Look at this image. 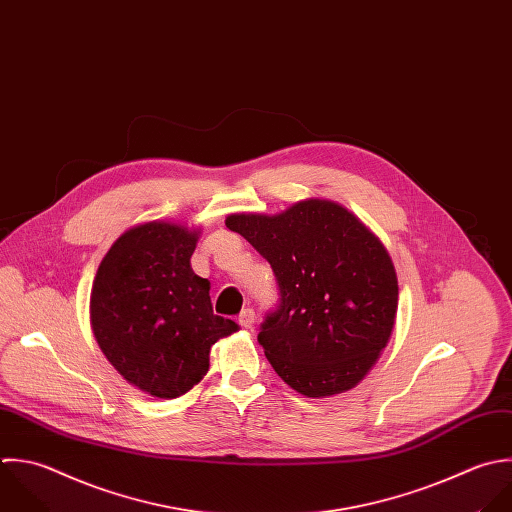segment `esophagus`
<instances>
[{"label": "esophagus", "mask_w": 512, "mask_h": 512, "mask_svg": "<svg viewBox=\"0 0 512 512\" xmlns=\"http://www.w3.org/2000/svg\"><path fill=\"white\" fill-rule=\"evenodd\" d=\"M255 321H257V317H255V311H253V309H243V311H241V315H239V325H241V327L253 329V327H255Z\"/></svg>", "instance_id": "34e87169"}]
</instances>
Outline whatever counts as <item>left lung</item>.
I'll use <instances>...</instances> for the list:
<instances>
[{"label": "left lung", "instance_id": "1", "mask_svg": "<svg viewBox=\"0 0 512 512\" xmlns=\"http://www.w3.org/2000/svg\"><path fill=\"white\" fill-rule=\"evenodd\" d=\"M225 225L269 263L281 305L259 343L297 393L321 399L357 387L387 347L399 307L395 265L347 207L303 199L281 213H231Z\"/></svg>", "mask_w": 512, "mask_h": 512}]
</instances>
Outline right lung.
<instances>
[{"label": "right lung", "instance_id": "obj_1", "mask_svg": "<svg viewBox=\"0 0 512 512\" xmlns=\"http://www.w3.org/2000/svg\"><path fill=\"white\" fill-rule=\"evenodd\" d=\"M201 229L145 221L121 233L99 263L89 317L113 369L139 391L175 399L209 371L211 347L239 325L213 315L209 281L191 255Z\"/></svg>", "mask_w": 512, "mask_h": 512}]
</instances>
